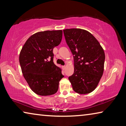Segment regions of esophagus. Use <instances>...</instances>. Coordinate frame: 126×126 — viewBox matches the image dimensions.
I'll use <instances>...</instances> for the list:
<instances>
[{
	"mask_svg": "<svg viewBox=\"0 0 126 126\" xmlns=\"http://www.w3.org/2000/svg\"><path fill=\"white\" fill-rule=\"evenodd\" d=\"M65 67H65V65H64V66H62V68H63V69H65Z\"/></svg>",
	"mask_w": 126,
	"mask_h": 126,
	"instance_id": "esophagus-1",
	"label": "esophagus"
}]
</instances>
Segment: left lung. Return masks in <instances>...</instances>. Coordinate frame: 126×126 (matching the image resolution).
Masks as SVG:
<instances>
[{
    "mask_svg": "<svg viewBox=\"0 0 126 126\" xmlns=\"http://www.w3.org/2000/svg\"><path fill=\"white\" fill-rule=\"evenodd\" d=\"M74 58V73L69 77L76 93L84 94L96 88L104 71L105 54L99 42L86 30H63Z\"/></svg>",
    "mask_w": 126,
    "mask_h": 126,
    "instance_id": "left-lung-1",
    "label": "left lung"
}]
</instances>
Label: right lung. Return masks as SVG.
Returning <instances> with one entry per match:
<instances>
[{"label": "right lung", "instance_id": "obj_1", "mask_svg": "<svg viewBox=\"0 0 126 126\" xmlns=\"http://www.w3.org/2000/svg\"><path fill=\"white\" fill-rule=\"evenodd\" d=\"M63 32L47 31L27 39L19 54L23 75L31 89L39 95L54 94L63 77L61 68L53 63V49L61 43Z\"/></svg>", "mask_w": 126, "mask_h": 126}]
</instances>
